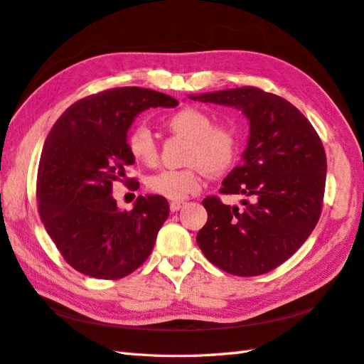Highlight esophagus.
<instances>
[{"label":"esophagus","instance_id":"esophagus-1","mask_svg":"<svg viewBox=\"0 0 364 364\" xmlns=\"http://www.w3.org/2000/svg\"><path fill=\"white\" fill-rule=\"evenodd\" d=\"M183 206H184L183 201H172L171 203V210H172V213H176V210H180Z\"/></svg>","mask_w":364,"mask_h":364}]
</instances>
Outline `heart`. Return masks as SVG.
Wrapping results in <instances>:
<instances>
[{
  "instance_id": "heart-1",
  "label": "heart",
  "mask_w": 364,
  "mask_h": 364,
  "mask_svg": "<svg viewBox=\"0 0 364 364\" xmlns=\"http://www.w3.org/2000/svg\"><path fill=\"white\" fill-rule=\"evenodd\" d=\"M166 129L175 136L189 141L180 171H163L147 180L150 192L167 200L181 201L200 192L203 172L222 175L237 163L242 147L239 130L226 122L214 124V117L197 107H183L166 117ZM127 147L136 163L154 167L158 163V146L146 129L130 133Z\"/></svg>"
}]
</instances>
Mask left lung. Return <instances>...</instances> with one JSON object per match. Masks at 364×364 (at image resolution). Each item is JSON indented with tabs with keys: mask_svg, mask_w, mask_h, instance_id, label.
I'll return each mask as SVG.
<instances>
[{
	"mask_svg": "<svg viewBox=\"0 0 364 364\" xmlns=\"http://www.w3.org/2000/svg\"><path fill=\"white\" fill-rule=\"evenodd\" d=\"M242 109L250 121L243 161L220 193L245 196L243 208L203 200L208 222L197 234L203 255L223 272L250 277L272 272L309 239L321 217L327 159L314 125L299 109L256 87L191 96Z\"/></svg>",
	"mask_w": 364,
	"mask_h": 364,
	"instance_id": "obj_1",
	"label": "left lung"
}]
</instances>
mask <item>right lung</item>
Here are the masks:
<instances>
[{"label": "right lung", "instance_id": "obj_1", "mask_svg": "<svg viewBox=\"0 0 364 364\" xmlns=\"http://www.w3.org/2000/svg\"><path fill=\"white\" fill-rule=\"evenodd\" d=\"M175 105V97L154 90L112 88L74 102L50 129L37 173L38 213L57 250L79 273L114 281L150 256L168 217L167 200L139 196L132 210H121L113 183L139 188L125 180V168L134 164L127 147L134 116Z\"/></svg>", "mask_w": 364, "mask_h": 364}]
</instances>
